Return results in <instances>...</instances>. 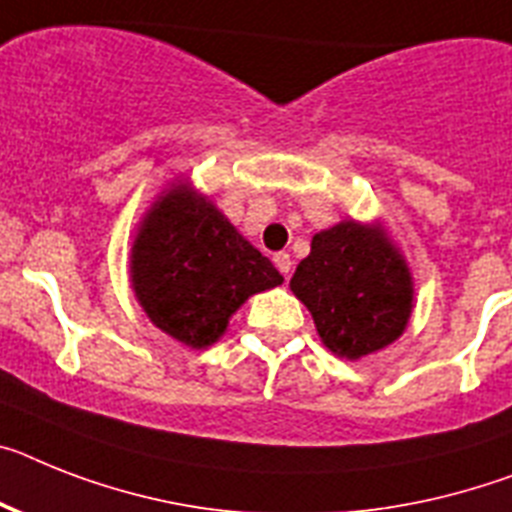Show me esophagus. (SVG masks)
<instances>
[{
    "label": "esophagus",
    "mask_w": 512,
    "mask_h": 512,
    "mask_svg": "<svg viewBox=\"0 0 512 512\" xmlns=\"http://www.w3.org/2000/svg\"><path fill=\"white\" fill-rule=\"evenodd\" d=\"M273 263H276V268L281 270L283 276H289V273H291V255H289V252H276V255H273Z\"/></svg>",
    "instance_id": "obj_1"
}]
</instances>
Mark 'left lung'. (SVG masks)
<instances>
[{
  "label": "left lung",
  "mask_w": 512,
  "mask_h": 512,
  "mask_svg": "<svg viewBox=\"0 0 512 512\" xmlns=\"http://www.w3.org/2000/svg\"><path fill=\"white\" fill-rule=\"evenodd\" d=\"M291 291L312 312L333 354L359 359L401 336L411 315V276L377 229L343 221L312 236Z\"/></svg>",
  "instance_id": "obj_1"
}]
</instances>
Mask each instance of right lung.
<instances>
[{
  "label": "right lung",
  "instance_id": "add662e5",
  "mask_svg": "<svg viewBox=\"0 0 512 512\" xmlns=\"http://www.w3.org/2000/svg\"><path fill=\"white\" fill-rule=\"evenodd\" d=\"M283 276L208 200L174 187L132 247V286L156 328L192 349L216 343L229 317Z\"/></svg>",
  "mask_w": 512,
  "mask_h": 512
}]
</instances>
